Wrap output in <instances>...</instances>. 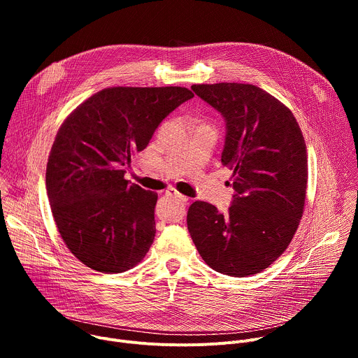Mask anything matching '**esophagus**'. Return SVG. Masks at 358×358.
Here are the masks:
<instances>
[{"label": "esophagus", "instance_id": "34e87169", "mask_svg": "<svg viewBox=\"0 0 358 358\" xmlns=\"http://www.w3.org/2000/svg\"><path fill=\"white\" fill-rule=\"evenodd\" d=\"M169 196H173V198H177L178 201H181V202H187L188 201V198L185 196V195H182L181 192H178L176 188H170V189H167V192H166Z\"/></svg>", "mask_w": 358, "mask_h": 358}]
</instances>
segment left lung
<instances>
[{"label":"left lung","instance_id":"obj_1","mask_svg":"<svg viewBox=\"0 0 358 358\" xmlns=\"http://www.w3.org/2000/svg\"><path fill=\"white\" fill-rule=\"evenodd\" d=\"M225 120L221 162L232 170L234 199L222 214L195 201L187 225L214 271L245 278L269 268L289 246L304 210L308 152L293 113L249 83L192 85Z\"/></svg>","mask_w":358,"mask_h":358}]
</instances>
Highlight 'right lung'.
Here are the masks:
<instances>
[{"mask_svg":"<svg viewBox=\"0 0 358 358\" xmlns=\"http://www.w3.org/2000/svg\"><path fill=\"white\" fill-rule=\"evenodd\" d=\"M187 87H106L62 123L46 164V192L68 249L87 268L122 273L156 235L157 194L124 180V167L185 100Z\"/></svg>","mask_w":358,"mask_h":358,"instance_id":"obj_1","label":"right lung"}]
</instances>
